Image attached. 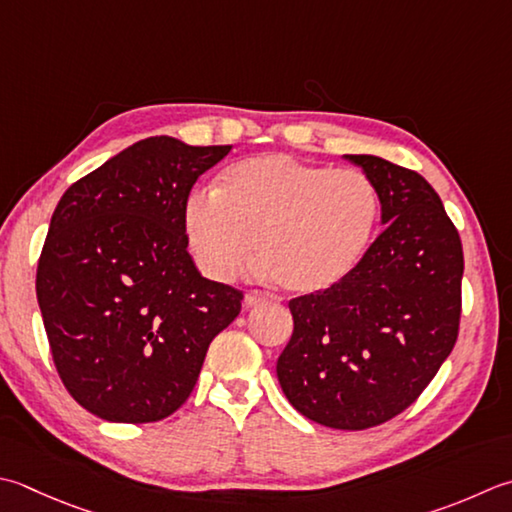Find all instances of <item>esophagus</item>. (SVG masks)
<instances>
[{
	"mask_svg": "<svg viewBox=\"0 0 512 512\" xmlns=\"http://www.w3.org/2000/svg\"><path fill=\"white\" fill-rule=\"evenodd\" d=\"M264 302H268V295L257 293V290H250V293L244 297V306L246 308H253V306L264 304Z\"/></svg>",
	"mask_w": 512,
	"mask_h": 512,
	"instance_id": "34e87169",
	"label": "esophagus"
}]
</instances>
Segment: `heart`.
Returning a JSON list of instances; mask_svg holds the SVG:
<instances>
[{
  "instance_id": "1",
  "label": "heart",
  "mask_w": 512,
  "mask_h": 512,
  "mask_svg": "<svg viewBox=\"0 0 512 512\" xmlns=\"http://www.w3.org/2000/svg\"><path fill=\"white\" fill-rule=\"evenodd\" d=\"M379 210V190L362 170L266 153L230 164L213 195H188L182 233L197 268L215 282L242 273L255 237L259 270L290 293L313 295L353 273Z\"/></svg>"
}]
</instances>
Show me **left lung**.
Segmentation results:
<instances>
[{"mask_svg": "<svg viewBox=\"0 0 512 512\" xmlns=\"http://www.w3.org/2000/svg\"><path fill=\"white\" fill-rule=\"evenodd\" d=\"M346 159L375 182L386 228L344 282L290 299L277 379L304 417L364 430L413 404L453 350L464 250L422 175L375 155Z\"/></svg>", "mask_w": 512, "mask_h": 512, "instance_id": "obj_1", "label": "left lung"}]
</instances>
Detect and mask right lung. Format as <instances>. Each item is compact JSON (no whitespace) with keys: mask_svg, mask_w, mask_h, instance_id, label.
<instances>
[{"mask_svg":"<svg viewBox=\"0 0 512 512\" xmlns=\"http://www.w3.org/2000/svg\"><path fill=\"white\" fill-rule=\"evenodd\" d=\"M230 146L148 137L59 199L37 264V302L70 397L119 424L159 422L197 384L244 293L188 255L182 208Z\"/></svg>","mask_w":512,"mask_h":512,"instance_id":"add662e5","label":"right lung"}]
</instances>
